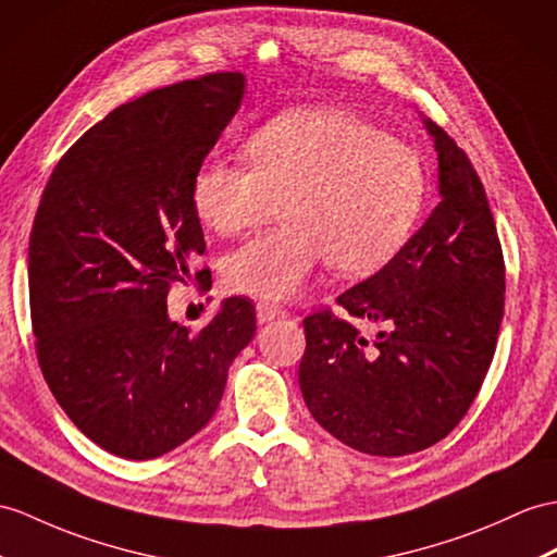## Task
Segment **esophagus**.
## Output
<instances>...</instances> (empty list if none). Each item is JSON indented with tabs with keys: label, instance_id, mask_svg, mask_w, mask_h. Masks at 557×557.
Returning <instances> with one entry per match:
<instances>
[{
	"label": "esophagus",
	"instance_id": "esophagus-1",
	"mask_svg": "<svg viewBox=\"0 0 557 557\" xmlns=\"http://www.w3.org/2000/svg\"><path fill=\"white\" fill-rule=\"evenodd\" d=\"M255 311H257V321H260V323L286 317V309L278 307V305H271V302H257Z\"/></svg>",
	"mask_w": 557,
	"mask_h": 557
}]
</instances>
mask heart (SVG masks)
<instances>
[{
    "instance_id": "heart-1",
    "label": "heart",
    "mask_w": 557,
    "mask_h": 557,
    "mask_svg": "<svg viewBox=\"0 0 557 557\" xmlns=\"http://www.w3.org/2000/svg\"><path fill=\"white\" fill-rule=\"evenodd\" d=\"M247 165L208 160L191 180V206L216 236L264 224L281 206L283 226L248 240L222 262L224 283L257 300H286L325 260L361 278L383 269L420 220L428 172L409 144L331 108L267 122L246 141Z\"/></svg>"
}]
</instances>
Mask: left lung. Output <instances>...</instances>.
<instances>
[{
	"mask_svg": "<svg viewBox=\"0 0 557 557\" xmlns=\"http://www.w3.org/2000/svg\"><path fill=\"white\" fill-rule=\"evenodd\" d=\"M437 208L409 243L331 309L302 321L300 389L317 423L371 456H406L460 423L490 371L504 319L506 264L472 162L432 120ZM382 329L373 342L358 331Z\"/></svg>",
	"mask_w": 557,
	"mask_h": 557,
	"instance_id": "left-lung-1",
	"label": "left lung"
}]
</instances>
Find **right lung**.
Returning <instances> with one entry per match:
<instances>
[{
  "instance_id": "right-lung-1",
  "label": "right lung",
  "mask_w": 557,
  "mask_h": 557,
  "mask_svg": "<svg viewBox=\"0 0 557 557\" xmlns=\"http://www.w3.org/2000/svg\"><path fill=\"white\" fill-rule=\"evenodd\" d=\"M243 91V73H208L117 106L67 148L39 200V369L67 418L120 458H158L208 425L255 335L248 297H226L198 333L168 317L170 288L206 252L191 180ZM196 278L210 290L208 269Z\"/></svg>"
}]
</instances>
